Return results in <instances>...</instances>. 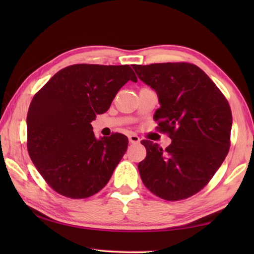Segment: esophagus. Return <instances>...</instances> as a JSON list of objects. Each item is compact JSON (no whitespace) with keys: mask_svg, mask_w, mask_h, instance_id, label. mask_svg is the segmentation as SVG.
Instances as JSON below:
<instances>
[{"mask_svg":"<svg viewBox=\"0 0 254 254\" xmlns=\"http://www.w3.org/2000/svg\"><path fill=\"white\" fill-rule=\"evenodd\" d=\"M128 141H130L131 143H139V137L136 135V134H130L128 135Z\"/></svg>","mask_w":254,"mask_h":254,"instance_id":"esophagus-1","label":"esophagus"}]
</instances>
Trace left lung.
I'll use <instances>...</instances> for the list:
<instances>
[{
	"label": "left lung",
	"instance_id": "1",
	"mask_svg": "<svg viewBox=\"0 0 254 254\" xmlns=\"http://www.w3.org/2000/svg\"><path fill=\"white\" fill-rule=\"evenodd\" d=\"M132 67L155 89L160 108L154 120L172 139L163 149L143 139L146 158L138 164L144 186L160 198L180 201L199 192L227 156L233 124L230 106L198 66L187 62Z\"/></svg>",
	"mask_w": 254,
	"mask_h": 254
}]
</instances>
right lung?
Segmentation results:
<instances>
[{"label":"right lung","mask_w":254,"mask_h":254,"mask_svg":"<svg viewBox=\"0 0 254 254\" xmlns=\"http://www.w3.org/2000/svg\"><path fill=\"white\" fill-rule=\"evenodd\" d=\"M128 80L137 82L130 65L74 64L34 96L27 115V149L59 194L86 198L110 180L128 139L121 133L97 139L90 122L109 109Z\"/></svg>","instance_id":"right-lung-1"}]
</instances>
